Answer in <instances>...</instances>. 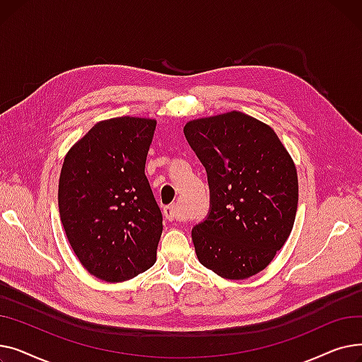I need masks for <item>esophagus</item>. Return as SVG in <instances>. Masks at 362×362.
<instances>
[{"label":"esophagus","instance_id":"34e87169","mask_svg":"<svg viewBox=\"0 0 362 362\" xmlns=\"http://www.w3.org/2000/svg\"><path fill=\"white\" fill-rule=\"evenodd\" d=\"M163 213H164V217L167 220H175L177 218V208L175 204H170V205H165L163 208Z\"/></svg>","mask_w":362,"mask_h":362}]
</instances>
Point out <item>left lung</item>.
<instances>
[{"label": "left lung", "instance_id": "left-lung-1", "mask_svg": "<svg viewBox=\"0 0 362 362\" xmlns=\"http://www.w3.org/2000/svg\"><path fill=\"white\" fill-rule=\"evenodd\" d=\"M183 132L210 187V210L192 229L197 257L224 279H248L292 232L295 164L270 126L239 111L189 122Z\"/></svg>", "mask_w": 362, "mask_h": 362}]
</instances>
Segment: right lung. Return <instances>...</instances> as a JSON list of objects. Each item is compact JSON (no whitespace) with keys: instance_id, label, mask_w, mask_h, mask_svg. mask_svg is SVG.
<instances>
[{"instance_id":"obj_1","label":"right lung","mask_w":362,"mask_h":362,"mask_svg":"<svg viewBox=\"0 0 362 362\" xmlns=\"http://www.w3.org/2000/svg\"><path fill=\"white\" fill-rule=\"evenodd\" d=\"M156 120L119 117L95 124L64 158L59 210L83 267L124 281L157 259L163 214L145 176Z\"/></svg>"}]
</instances>
